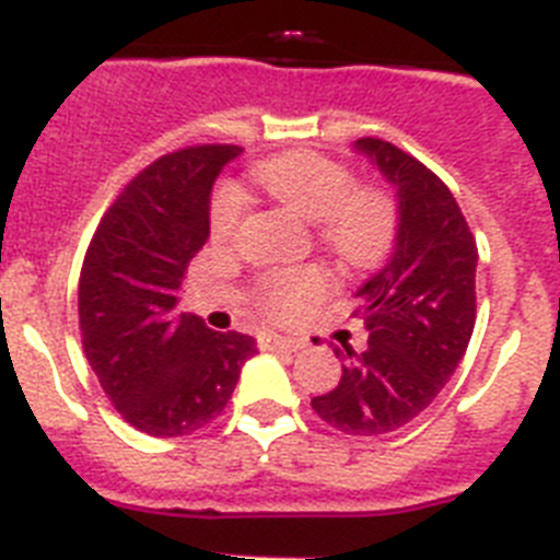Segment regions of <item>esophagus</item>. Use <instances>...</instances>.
<instances>
[{
	"label": "esophagus",
	"mask_w": 560,
	"mask_h": 560,
	"mask_svg": "<svg viewBox=\"0 0 560 560\" xmlns=\"http://www.w3.org/2000/svg\"><path fill=\"white\" fill-rule=\"evenodd\" d=\"M264 345L271 350H283V353H296V350L303 348V341L289 339V336H277V334H266Z\"/></svg>",
	"instance_id": "1"
}]
</instances>
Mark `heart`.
I'll use <instances>...</instances> for the list:
<instances>
[{
  "label": "heart",
  "instance_id": "heart-1",
  "mask_svg": "<svg viewBox=\"0 0 560 560\" xmlns=\"http://www.w3.org/2000/svg\"><path fill=\"white\" fill-rule=\"evenodd\" d=\"M252 179L266 196L300 219L319 226V235L348 266H370L395 237V207L373 187H353V173L339 162L311 151H294L252 167ZM246 201L237 190L219 192L210 212L212 241H226L244 221ZM325 291L319 271L269 277L266 308L275 316L294 314Z\"/></svg>",
  "mask_w": 560,
  "mask_h": 560
}]
</instances>
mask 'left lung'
<instances>
[{
	"instance_id": "1",
	"label": "left lung",
	"mask_w": 560,
	"mask_h": 560,
	"mask_svg": "<svg viewBox=\"0 0 560 560\" xmlns=\"http://www.w3.org/2000/svg\"><path fill=\"white\" fill-rule=\"evenodd\" d=\"M395 190L398 226L387 264L355 289L368 350L341 359L336 389L311 407L345 434L407 427L457 373L477 319V241L452 190L393 142H353Z\"/></svg>"
}]
</instances>
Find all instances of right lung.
Wrapping results in <instances>:
<instances>
[{
  "label": "right lung",
  "mask_w": 560,
  "mask_h": 560,
  "mask_svg": "<svg viewBox=\"0 0 560 560\" xmlns=\"http://www.w3.org/2000/svg\"><path fill=\"white\" fill-rule=\"evenodd\" d=\"M235 145L167 153L120 192L97 226L78 283L86 359L114 409L151 438L199 432L224 412L246 334L182 314L187 264L210 237V196Z\"/></svg>",
  "instance_id": "1"
}]
</instances>
